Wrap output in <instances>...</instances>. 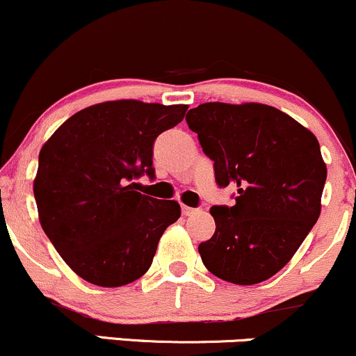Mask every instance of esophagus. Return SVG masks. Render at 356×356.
<instances>
[{"mask_svg": "<svg viewBox=\"0 0 356 356\" xmlns=\"http://www.w3.org/2000/svg\"><path fill=\"white\" fill-rule=\"evenodd\" d=\"M181 211H183V215H186V217H190V215H195L197 213V209H191V207H186V205H183L181 207Z\"/></svg>", "mask_w": 356, "mask_h": 356, "instance_id": "esophagus-1", "label": "esophagus"}]
</instances>
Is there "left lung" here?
<instances>
[{
  "instance_id": "8db88e82",
  "label": "left lung",
  "mask_w": 356,
  "mask_h": 356,
  "mask_svg": "<svg viewBox=\"0 0 356 356\" xmlns=\"http://www.w3.org/2000/svg\"><path fill=\"white\" fill-rule=\"evenodd\" d=\"M218 186H237L234 207H211L215 234L198 245L207 269L232 284L277 274L321 213L326 181L316 136L259 102H205L186 114Z\"/></svg>"
}]
</instances>
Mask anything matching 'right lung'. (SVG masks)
<instances>
[{
	"instance_id": "obj_1",
	"label": "right lung",
	"mask_w": 356,
	"mask_h": 356,
	"mask_svg": "<svg viewBox=\"0 0 356 356\" xmlns=\"http://www.w3.org/2000/svg\"><path fill=\"white\" fill-rule=\"evenodd\" d=\"M188 106L107 101L79 111L42 146L33 193L47 237L83 281L119 287L149 269L159 238L181 215L175 200L136 191L154 177L153 145Z\"/></svg>"
}]
</instances>
